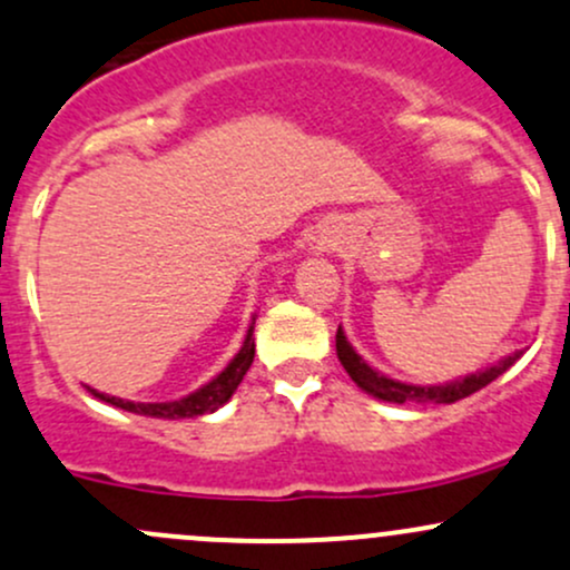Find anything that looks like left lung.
I'll return each instance as SVG.
<instances>
[{
    "label": "left lung",
    "mask_w": 570,
    "mask_h": 570,
    "mask_svg": "<svg viewBox=\"0 0 570 570\" xmlns=\"http://www.w3.org/2000/svg\"><path fill=\"white\" fill-rule=\"evenodd\" d=\"M335 348H337V360H341V365L346 367L348 376L354 379V384L360 386V390H365L367 395L386 400V403H405V400H416V403H458V400L479 392L481 386H487L490 381L503 376V373L519 360V354H522V352H514L511 356H505V360H500L498 365L473 373V376L452 381V384L414 386V384H403V381H395V379H386L384 373L373 371V367L354 352L352 343L346 341V335H343L341 327H337V335H335Z\"/></svg>",
    "instance_id": "obj_1"
}]
</instances>
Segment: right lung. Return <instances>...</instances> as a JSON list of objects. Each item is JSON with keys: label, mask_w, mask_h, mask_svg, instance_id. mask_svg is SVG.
I'll return each mask as SVG.
<instances>
[{"label": "right lung", "mask_w": 570, "mask_h": 570, "mask_svg": "<svg viewBox=\"0 0 570 570\" xmlns=\"http://www.w3.org/2000/svg\"><path fill=\"white\" fill-rule=\"evenodd\" d=\"M254 362V327H248L246 341H243L240 352L235 354V360L224 367L214 381H208L205 386H199L197 392H191L189 397L173 400V403H132V400H121L112 395H102V392L89 390L94 397L105 400V403L116 405V409L129 411V414L140 416H154V419H191L203 414H214L216 409H222L229 397L235 395L237 384H240L246 371Z\"/></svg>", "instance_id": "add662e5"}]
</instances>
